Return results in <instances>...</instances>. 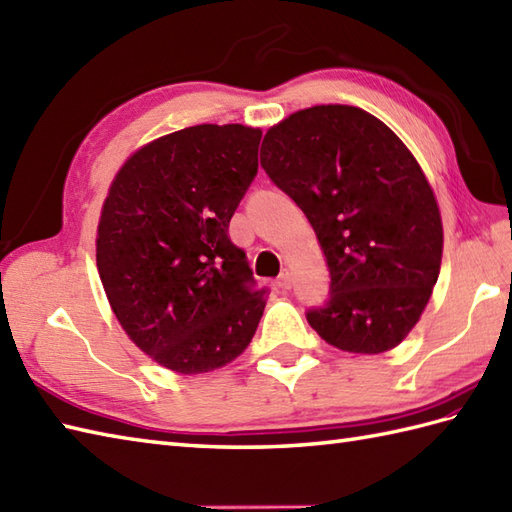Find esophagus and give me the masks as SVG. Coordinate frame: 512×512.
Instances as JSON below:
<instances>
[{
  "instance_id": "obj_1",
  "label": "esophagus",
  "mask_w": 512,
  "mask_h": 512,
  "mask_svg": "<svg viewBox=\"0 0 512 512\" xmlns=\"http://www.w3.org/2000/svg\"><path fill=\"white\" fill-rule=\"evenodd\" d=\"M277 286H279L281 290H290V288H292V273H290L288 268L281 270V275L277 277Z\"/></svg>"
}]
</instances>
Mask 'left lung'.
<instances>
[{
    "label": "left lung",
    "instance_id": "8db88e82",
    "mask_svg": "<svg viewBox=\"0 0 512 512\" xmlns=\"http://www.w3.org/2000/svg\"><path fill=\"white\" fill-rule=\"evenodd\" d=\"M262 167L306 213L330 299L306 317L325 343L380 354L407 339L442 264V217L407 145L352 105H314L273 125Z\"/></svg>",
    "mask_w": 512,
    "mask_h": 512
}]
</instances>
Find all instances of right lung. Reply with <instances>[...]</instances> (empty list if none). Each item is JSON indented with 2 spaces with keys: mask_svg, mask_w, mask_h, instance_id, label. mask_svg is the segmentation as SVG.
<instances>
[{
  "mask_svg": "<svg viewBox=\"0 0 512 512\" xmlns=\"http://www.w3.org/2000/svg\"><path fill=\"white\" fill-rule=\"evenodd\" d=\"M262 129L195 125L136 149L96 228V268L129 339L178 374L220 369L262 319L246 253L228 222L257 173Z\"/></svg>",
  "mask_w": 512,
  "mask_h": 512,
  "instance_id": "add662e5",
  "label": "right lung"
}]
</instances>
